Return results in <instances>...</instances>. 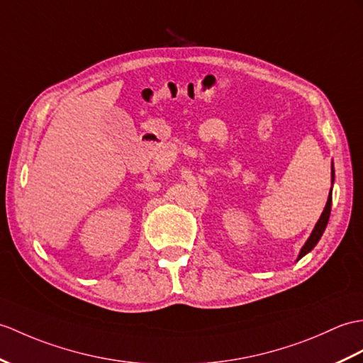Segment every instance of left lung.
Here are the masks:
<instances>
[{
	"instance_id": "1",
	"label": "left lung",
	"mask_w": 363,
	"mask_h": 363,
	"mask_svg": "<svg viewBox=\"0 0 363 363\" xmlns=\"http://www.w3.org/2000/svg\"><path fill=\"white\" fill-rule=\"evenodd\" d=\"M331 181H334V164H333V168H331ZM331 190H333V189H331ZM331 204H333V195H331V191H330V196H328L326 206H325V208H323V213L320 215V220H318L317 224L314 225V230L311 232L309 238H308L306 242H305V246H303V247L300 249V254H298V257H297V261H298L300 258L305 257L306 254H309V252L317 246L318 240L322 238V235H323V232H325V229H326V225H328V221H330Z\"/></svg>"
}]
</instances>
